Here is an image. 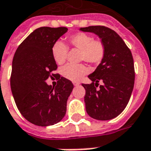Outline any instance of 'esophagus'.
<instances>
[{
	"label": "esophagus",
	"mask_w": 151,
	"mask_h": 151,
	"mask_svg": "<svg viewBox=\"0 0 151 151\" xmlns=\"http://www.w3.org/2000/svg\"><path fill=\"white\" fill-rule=\"evenodd\" d=\"M73 86H78L79 85V83L78 82H73Z\"/></svg>",
	"instance_id": "esophagus-1"
}]
</instances>
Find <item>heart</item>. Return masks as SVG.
I'll return each mask as SVG.
<instances>
[{"label":"heart","mask_w":151,"mask_h":151,"mask_svg":"<svg viewBox=\"0 0 151 151\" xmlns=\"http://www.w3.org/2000/svg\"><path fill=\"white\" fill-rule=\"evenodd\" d=\"M68 42L70 46L81 50V61H86L91 64H98L103 59L105 45L101 41L93 40V37L90 34L85 33L73 34L68 37ZM51 51L53 60L57 64L61 65L65 61L68 48L62 41H56L53 45ZM88 72L89 69L83 64H68L61 70L63 77L73 81H79Z\"/></svg>","instance_id":"obj_1"}]
</instances>
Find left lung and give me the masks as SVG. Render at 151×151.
I'll return each mask as SVG.
<instances>
[{
  "label": "left lung",
  "instance_id": "left-lung-1",
  "mask_svg": "<svg viewBox=\"0 0 151 151\" xmlns=\"http://www.w3.org/2000/svg\"><path fill=\"white\" fill-rule=\"evenodd\" d=\"M79 30L94 33L105 45L103 59L88 76L92 82L82 84L86 110L94 119L110 120L123 111L132 93L135 77L132 53L121 37L110 28L95 25ZM99 81L104 84L97 90Z\"/></svg>",
  "mask_w": 151,
  "mask_h": 151
}]
</instances>
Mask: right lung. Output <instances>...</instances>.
<instances>
[{
	"instance_id": "add662e5",
	"label": "right lung",
	"mask_w": 151,
	"mask_h": 151,
	"mask_svg": "<svg viewBox=\"0 0 151 151\" xmlns=\"http://www.w3.org/2000/svg\"><path fill=\"white\" fill-rule=\"evenodd\" d=\"M68 31L65 27H41L24 39L14 54L10 86L22 116L39 127L58 123L66 112L67 100L73 89L70 80L53 74L58 65L52 55L53 45ZM58 78L56 87L45 81Z\"/></svg>"
}]
</instances>
